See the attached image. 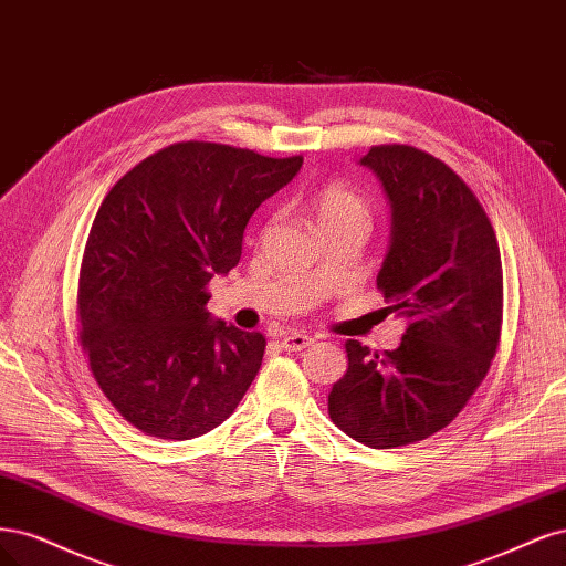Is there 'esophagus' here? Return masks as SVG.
<instances>
[{
	"label": "esophagus",
	"instance_id": "obj_1",
	"mask_svg": "<svg viewBox=\"0 0 566 566\" xmlns=\"http://www.w3.org/2000/svg\"><path fill=\"white\" fill-rule=\"evenodd\" d=\"M313 343H315V338L307 336V334L291 332V334L282 336V348H286V350H305L307 345H313Z\"/></svg>",
	"mask_w": 566,
	"mask_h": 566
}]
</instances>
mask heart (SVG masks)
I'll list each match as a JSON object with an SVG mask.
<instances>
[{"label": "heart", "mask_w": 566, "mask_h": 566, "mask_svg": "<svg viewBox=\"0 0 566 566\" xmlns=\"http://www.w3.org/2000/svg\"><path fill=\"white\" fill-rule=\"evenodd\" d=\"M310 211H313V221L317 228L345 221V218H367V207H364L361 197L343 184L319 188L310 199Z\"/></svg>", "instance_id": "1"}]
</instances>
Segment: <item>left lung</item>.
Returning a JSON list of instances; mask_svg holds the SVG:
<instances>
[{
	"mask_svg": "<svg viewBox=\"0 0 566 566\" xmlns=\"http://www.w3.org/2000/svg\"><path fill=\"white\" fill-rule=\"evenodd\" d=\"M359 167L388 197L376 284L407 329L382 355L345 343L348 369L329 392V416L353 440L392 449L449 426L486 376L503 315L501 251L478 197L444 161L380 145Z\"/></svg>",
	"mask_w": 566,
	"mask_h": 566,
	"instance_id": "8db88e82",
	"label": "left lung"
}]
</instances>
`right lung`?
<instances>
[{
  "mask_svg": "<svg viewBox=\"0 0 566 566\" xmlns=\"http://www.w3.org/2000/svg\"><path fill=\"white\" fill-rule=\"evenodd\" d=\"M301 167L303 157L176 143L103 199L80 270V338L105 397L145 434H207L256 378L263 334L216 319L207 284L240 263L249 218Z\"/></svg>",
  "mask_w": 566,
  "mask_h": 566,
  "instance_id": "obj_1",
  "label": "right lung"
}]
</instances>
